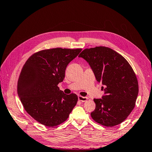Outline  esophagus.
I'll return each mask as SVG.
<instances>
[{
  "instance_id": "obj_1",
  "label": "esophagus",
  "mask_w": 152,
  "mask_h": 152,
  "mask_svg": "<svg viewBox=\"0 0 152 152\" xmlns=\"http://www.w3.org/2000/svg\"><path fill=\"white\" fill-rule=\"evenodd\" d=\"M78 99H79V101H80V102H85L88 99V97H83L81 96H78Z\"/></svg>"
}]
</instances>
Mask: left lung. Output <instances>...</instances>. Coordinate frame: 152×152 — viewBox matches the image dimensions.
<instances>
[{
	"mask_svg": "<svg viewBox=\"0 0 152 152\" xmlns=\"http://www.w3.org/2000/svg\"><path fill=\"white\" fill-rule=\"evenodd\" d=\"M88 62L97 81L104 87L102 99H94L92 119L106 127L123 122L135 106L139 84L126 59L113 49L99 46L85 49L79 55Z\"/></svg>",
	"mask_w": 152,
	"mask_h": 152,
	"instance_id": "1",
	"label": "left lung"
}]
</instances>
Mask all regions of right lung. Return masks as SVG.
<instances>
[{
    "label": "right lung",
    "mask_w": 152,
    "mask_h": 152,
    "mask_svg": "<svg viewBox=\"0 0 152 152\" xmlns=\"http://www.w3.org/2000/svg\"><path fill=\"white\" fill-rule=\"evenodd\" d=\"M81 50H42L30 56L23 66L18 83V96L27 113L43 126L51 127L64 122L76 105V94H65L58 85L64 79L67 66Z\"/></svg>",
    "instance_id": "add662e5"
}]
</instances>
